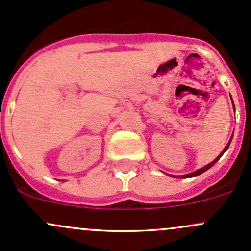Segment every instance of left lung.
I'll use <instances>...</instances> for the list:
<instances>
[{
	"instance_id": "8db88e82",
	"label": "left lung",
	"mask_w": 251,
	"mask_h": 251,
	"mask_svg": "<svg viewBox=\"0 0 251 251\" xmlns=\"http://www.w3.org/2000/svg\"><path fill=\"white\" fill-rule=\"evenodd\" d=\"M232 103H233V101H232ZM231 140H232V137H231V139H230V141H228V142H227V145H226V146H225V148H224V150H223V152H222V153H220V154H219V155H218V157H217V158H215V159H214V160H213V161H212V163H209V164H208V165L203 166V168H202V169H200V170H196V171H195V172H191V174H188V175H183V176H182V178H190V177H195V176H199V175L203 174V172H204V171H207V170H208V169H211V168H212V166H213V165H214V164H215V163H217V161H218V160H219V159H220V158H222V155L224 154V153H225V152H226V151H227V148H228V146H230V144H231Z\"/></svg>"
}]
</instances>
